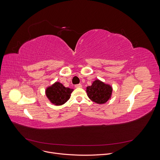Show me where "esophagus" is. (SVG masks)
Instances as JSON below:
<instances>
[{
	"label": "esophagus",
	"instance_id": "1",
	"mask_svg": "<svg viewBox=\"0 0 160 160\" xmlns=\"http://www.w3.org/2000/svg\"><path fill=\"white\" fill-rule=\"evenodd\" d=\"M76 88H81V87H82V84H80V83H79V84H77V85H75V86Z\"/></svg>",
	"mask_w": 160,
	"mask_h": 160
}]
</instances>
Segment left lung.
<instances>
[{"instance_id":"left-lung-1","label":"left lung","mask_w":160,"mask_h":160,"mask_svg":"<svg viewBox=\"0 0 160 160\" xmlns=\"http://www.w3.org/2000/svg\"><path fill=\"white\" fill-rule=\"evenodd\" d=\"M112 88L99 80H96L92 85L87 87L86 92L88 98L97 104H104L111 97Z\"/></svg>"}]
</instances>
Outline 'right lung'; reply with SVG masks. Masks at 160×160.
I'll list each match as a JSON object with an SVG mask.
<instances>
[{"label":"right lung","mask_w":160,"mask_h":160,"mask_svg":"<svg viewBox=\"0 0 160 160\" xmlns=\"http://www.w3.org/2000/svg\"><path fill=\"white\" fill-rule=\"evenodd\" d=\"M73 89L65 87L62 83L56 82L45 90V94L51 103L56 106L64 104L70 98Z\"/></svg>","instance_id":"1"}]
</instances>
